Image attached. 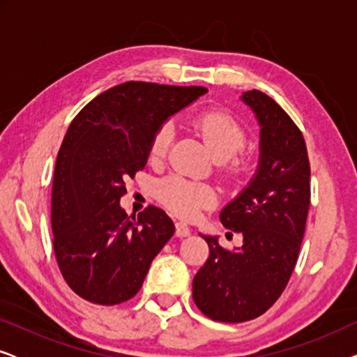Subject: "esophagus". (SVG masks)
<instances>
[{
  "label": "esophagus",
  "mask_w": 357,
  "mask_h": 357,
  "mask_svg": "<svg viewBox=\"0 0 357 357\" xmlns=\"http://www.w3.org/2000/svg\"><path fill=\"white\" fill-rule=\"evenodd\" d=\"M175 236L177 237H187L190 236V227L185 222H175Z\"/></svg>",
  "instance_id": "1"
}]
</instances>
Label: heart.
<instances>
[{"instance_id": "1", "label": "heart", "mask_w": 357, "mask_h": 357, "mask_svg": "<svg viewBox=\"0 0 357 357\" xmlns=\"http://www.w3.org/2000/svg\"><path fill=\"white\" fill-rule=\"evenodd\" d=\"M195 126L203 136L214 159L219 160L229 175H238L245 169L247 158L242 154L247 143L245 128L241 121L224 112H204L195 120ZM172 123L160 125L149 144V159L154 164L162 162L172 143ZM160 203L182 218H193L204 208L216 203V193L206 183H198L178 175L164 178L158 187Z\"/></svg>"}]
</instances>
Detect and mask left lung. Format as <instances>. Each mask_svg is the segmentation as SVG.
Listing matches in <instances>:
<instances>
[{"label":"left lung","instance_id":"obj_1","mask_svg":"<svg viewBox=\"0 0 357 357\" xmlns=\"http://www.w3.org/2000/svg\"><path fill=\"white\" fill-rule=\"evenodd\" d=\"M242 100L260 121V165L250 185L221 213L224 227L243 236L222 248L203 236L209 257L193 278V301L211 320L241 324L265 314L286 289L299 257L310 204L305 139L271 97L253 89Z\"/></svg>","mask_w":357,"mask_h":357}]
</instances>
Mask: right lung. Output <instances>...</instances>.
I'll use <instances>...</instances> for the list:
<instances>
[{"mask_svg":"<svg viewBox=\"0 0 357 357\" xmlns=\"http://www.w3.org/2000/svg\"><path fill=\"white\" fill-rule=\"evenodd\" d=\"M206 91L128 81L102 92L71 121L53 175L52 231L58 268L82 299L130 301L174 236L164 209L149 204L128 216L120 198L125 180L148 162L159 126Z\"/></svg>","mask_w":357,"mask_h":357,"instance_id":"1","label":"right lung"}]
</instances>
